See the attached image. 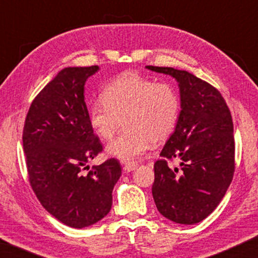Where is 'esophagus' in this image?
Returning <instances> with one entry per match:
<instances>
[{"label": "esophagus", "instance_id": "34e87169", "mask_svg": "<svg viewBox=\"0 0 258 258\" xmlns=\"http://www.w3.org/2000/svg\"><path fill=\"white\" fill-rule=\"evenodd\" d=\"M122 165H123V170L126 172H130V171L135 170L139 164L135 163V162H122Z\"/></svg>", "mask_w": 258, "mask_h": 258}]
</instances>
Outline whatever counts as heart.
Segmentation results:
<instances>
[{"instance_id":"obj_1","label":"heart","mask_w":258,"mask_h":258,"mask_svg":"<svg viewBox=\"0 0 258 258\" xmlns=\"http://www.w3.org/2000/svg\"><path fill=\"white\" fill-rule=\"evenodd\" d=\"M181 101L168 83L136 73H124L104 88L102 98L91 102L88 110L90 126L102 140H110L119 122L126 132L108 144L109 156L136 161L171 135L178 122Z\"/></svg>"}]
</instances>
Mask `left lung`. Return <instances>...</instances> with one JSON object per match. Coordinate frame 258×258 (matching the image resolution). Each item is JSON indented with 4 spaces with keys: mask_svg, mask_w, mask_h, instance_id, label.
Wrapping results in <instances>:
<instances>
[{
    "mask_svg": "<svg viewBox=\"0 0 258 258\" xmlns=\"http://www.w3.org/2000/svg\"><path fill=\"white\" fill-rule=\"evenodd\" d=\"M177 81L181 112L155 162L153 197L157 210L179 224L209 216L223 199L235 171L234 124L220 91L185 70L147 66ZM177 158L181 168L167 167Z\"/></svg>",
    "mask_w": 258,
    "mask_h": 258,
    "instance_id": "left-lung-1",
    "label": "left lung"
}]
</instances>
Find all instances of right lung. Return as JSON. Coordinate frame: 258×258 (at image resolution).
<instances>
[{
	"label": "right lung",
	"mask_w": 258,
	"mask_h": 258,
	"mask_svg": "<svg viewBox=\"0 0 258 258\" xmlns=\"http://www.w3.org/2000/svg\"><path fill=\"white\" fill-rule=\"evenodd\" d=\"M97 66L62 69L35 97L23 129L30 185L56 220L82 229L107 216L121 176L115 158L82 170L102 151L88 118L84 84Z\"/></svg>",
	"instance_id": "1"
}]
</instances>
